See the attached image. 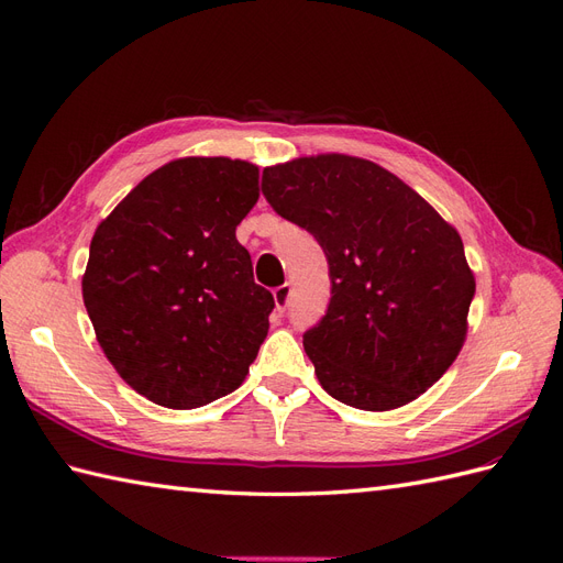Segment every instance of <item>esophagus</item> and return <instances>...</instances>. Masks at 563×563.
I'll return each mask as SVG.
<instances>
[{"instance_id": "obj_1", "label": "esophagus", "mask_w": 563, "mask_h": 563, "mask_svg": "<svg viewBox=\"0 0 563 563\" xmlns=\"http://www.w3.org/2000/svg\"><path fill=\"white\" fill-rule=\"evenodd\" d=\"M272 296H275L277 310H279V312H284V310L288 308V300H291V286H288V284H282V286H277V288H275V291H272Z\"/></svg>"}]
</instances>
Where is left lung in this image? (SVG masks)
Listing matches in <instances>:
<instances>
[{
    "label": "left lung",
    "instance_id": "left-lung-1",
    "mask_svg": "<svg viewBox=\"0 0 563 563\" xmlns=\"http://www.w3.org/2000/svg\"><path fill=\"white\" fill-rule=\"evenodd\" d=\"M263 195L327 253L331 302L302 345L321 387L362 411L428 391L467 335L463 240L387 168L350 155L267 166Z\"/></svg>",
    "mask_w": 563,
    "mask_h": 563
}]
</instances>
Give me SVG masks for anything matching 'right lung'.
Masks as SVG:
<instances>
[{"mask_svg": "<svg viewBox=\"0 0 563 563\" xmlns=\"http://www.w3.org/2000/svg\"><path fill=\"white\" fill-rule=\"evenodd\" d=\"M258 197L255 164L185 157L96 228L84 305L114 371L150 401L185 411L244 383L275 308L234 234Z\"/></svg>", "mask_w": 563, "mask_h": 563, "instance_id": "right-lung-1", "label": "right lung"}]
</instances>
